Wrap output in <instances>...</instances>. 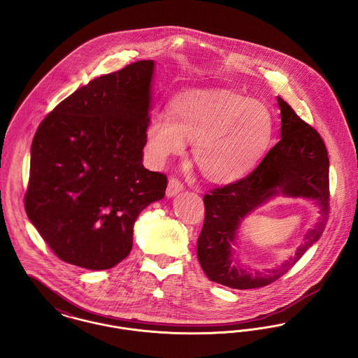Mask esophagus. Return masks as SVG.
Masks as SVG:
<instances>
[{"label": "esophagus", "mask_w": 358, "mask_h": 358, "mask_svg": "<svg viewBox=\"0 0 358 358\" xmlns=\"http://www.w3.org/2000/svg\"><path fill=\"white\" fill-rule=\"evenodd\" d=\"M182 190H184V187H182V184L178 180L170 178L168 182V189H166V197L171 199V197H174L177 193H180Z\"/></svg>", "instance_id": "34e87169"}]
</instances>
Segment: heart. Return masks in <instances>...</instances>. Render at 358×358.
Masks as SVG:
<instances>
[{"mask_svg":"<svg viewBox=\"0 0 358 358\" xmlns=\"http://www.w3.org/2000/svg\"><path fill=\"white\" fill-rule=\"evenodd\" d=\"M169 110L170 116L155 112L148 119L150 158L161 165L193 142V162L215 185H231L248 177L272 142L271 110L230 89L182 92L173 97Z\"/></svg>","mask_w":358,"mask_h":358,"instance_id":"b5f03b06","label":"heart"}]
</instances>
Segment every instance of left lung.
<instances>
[{
	"label": "left lung",
	"instance_id": "obj_1",
	"mask_svg": "<svg viewBox=\"0 0 358 358\" xmlns=\"http://www.w3.org/2000/svg\"><path fill=\"white\" fill-rule=\"evenodd\" d=\"M281 113V141L246 178L204 196L206 219L197 241V258L210 281L234 289L265 287L287 273L296 261L319 241L329 216V157L313 127L277 96ZM315 201L320 219L294 254L277 268L259 273L238 259L236 241L244 219L275 196Z\"/></svg>",
	"mask_w": 358,
	"mask_h": 358
}]
</instances>
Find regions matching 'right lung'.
<instances>
[{"mask_svg":"<svg viewBox=\"0 0 358 358\" xmlns=\"http://www.w3.org/2000/svg\"><path fill=\"white\" fill-rule=\"evenodd\" d=\"M154 61L78 87L44 119L31 146L28 219L62 261L110 269L132 249L139 213L168 178L143 166Z\"/></svg>","mask_w":358,"mask_h":358,"instance_id":"1","label":"right lung"}]
</instances>
